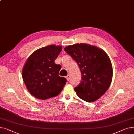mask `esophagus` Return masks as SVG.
<instances>
[{
    "label": "esophagus",
    "instance_id": "1",
    "mask_svg": "<svg viewBox=\"0 0 134 134\" xmlns=\"http://www.w3.org/2000/svg\"><path fill=\"white\" fill-rule=\"evenodd\" d=\"M66 78V79H67L68 81H69V80H70V75H67Z\"/></svg>",
    "mask_w": 134,
    "mask_h": 134
}]
</instances>
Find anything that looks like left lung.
<instances>
[{"label":"left lung","instance_id":"8db88e82","mask_svg":"<svg viewBox=\"0 0 134 134\" xmlns=\"http://www.w3.org/2000/svg\"><path fill=\"white\" fill-rule=\"evenodd\" d=\"M66 53L76 61L81 73L80 83L74 88L77 95L88 102L100 98L112 82L111 61L103 49L85 43L65 48Z\"/></svg>","mask_w":134,"mask_h":134}]
</instances>
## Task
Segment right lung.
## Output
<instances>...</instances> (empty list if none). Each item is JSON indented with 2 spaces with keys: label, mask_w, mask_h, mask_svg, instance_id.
Returning <instances> with one entry per match:
<instances>
[{
  "label": "right lung",
  "mask_w": 134,
  "mask_h": 134,
  "mask_svg": "<svg viewBox=\"0 0 134 134\" xmlns=\"http://www.w3.org/2000/svg\"><path fill=\"white\" fill-rule=\"evenodd\" d=\"M62 49V46L50 45L36 50L26 60L22 76L27 90L35 97L46 100L63 90L67 80L59 76L61 66L54 62Z\"/></svg>",
  "instance_id": "obj_1"
}]
</instances>
